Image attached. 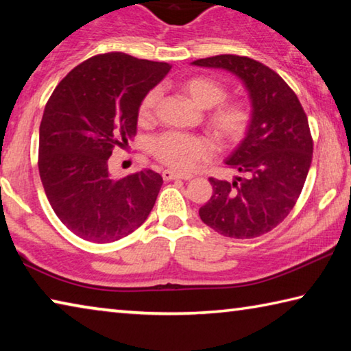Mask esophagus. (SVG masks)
<instances>
[{
	"mask_svg": "<svg viewBox=\"0 0 351 351\" xmlns=\"http://www.w3.org/2000/svg\"><path fill=\"white\" fill-rule=\"evenodd\" d=\"M162 178L165 181H171V180H184V181H189L192 180V175L189 173H178V171L173 170H164L162 171Z\"/></svg>",
	"mask_w": 351,
	"mask_h": 351,
	"instance_id": "obj_1",
	"label": "esophagus"
}]
</instances>
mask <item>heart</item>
Masks as SVG:
<instances>
[{
    "label": "heart",
    "instance_id": "obj_1",
    "mask_svg": "<svg viewBox=\"0 0 351 351\" xmlns=\"http://www.w3.org/2000/svg\"><path fill=\"white\" fill-rule=\"evenodd\" d=\"M180 91L199 110H209L206 125L218 144L230 145L245 136L251 122V112L243 102H223L228 90L221 82L212 77L195 75L182 80ZM159 94L156 90L148 91L139 105V119L148 122L153 117ZM212 147L199 136L184 133H164L152 142L153 156L170 169L189 170L198 161L209 156Z\"/></svg>",
    "mask_w": 351,
    "mask_h": 351
}]
</instances>
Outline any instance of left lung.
<instances>
[{
    "mask_svg": "<svg viewBox=\"0 0 351 351\" xmlns=\"http://www.w3.org/2000/svg\"><path fill=\"white\" fill-rule=\"evenodd\" d=\"M195 66L224 69L239 77L251 100V122L226 164L232 181L209 178L213 193L199 217L230 239H254L280 224L304 189L313 158V139L299 99L280 75L240 56H215Z\"/></svg>",
    "mask_w": 351,
    "mask_h": 351,
    "instance_id": "8db88e82",
    "label": "left lung"
}]
</instances>
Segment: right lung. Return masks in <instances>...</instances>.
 I'll use <instances>...</instances> for the list:
<instances>
[{
	"instance_id": "add662e5",
	"label": "right lung",
	"mask_w": 351,
	"mask_h": 351,
	"mask_svg": "<svg viewBox=\"0 0 351 351\" xmlns=\"http://www.w3.org/2000/svg\"><path fill=\"white\" fill-rule=\"evenodd\" d=\"M170 68L123 52L100 54L71 71L47 100L40 178L56 215L80 239L121 240L150 215L162 176L141 170L114 180L108 159L133 139L142 99Z\"/></svg>"
}]
</instances>
